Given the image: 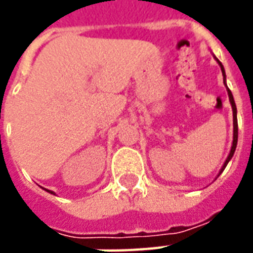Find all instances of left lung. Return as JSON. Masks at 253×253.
Returning a JSON list of instances; mask_svg holds the SVG:
<instances>
[{
	"instance_id": "left-lung-1",
	"label": "left lung",
	"mask_w": 253,
	"mask_h": 253,
	"mask_svg": "<svg viewBox=\"0 0 253 253\" xmlns=\"http://www.w3.org/2000/svg\"><path fill=\"white\" fill-rule=\"evenodd\" d=\"M217 62L219 63V66H221V70H222V74H223V78H225V70H223V66L222 63L219 62L217 59ZM223 83H225V80H223ZM226 89H228V94H229V100H230V104H232V110H233V145H232V149H230V153H229L228 159H226V161H225V164H223L222 169H221V172H222L223 169H225V167L228 165L229 160L233 157L234 154V150H236V146H237V137H239V126H237V108H236V103H234V99H233V94H232V92H230V89L226 86ZM219 172V173H221Z\"/></svg>"
}]
</instances>
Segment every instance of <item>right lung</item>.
Listing matches in <instances>:
<instances>
[{"mask_svg":"<svg viewBox=\"0 0 253 253\" xmlns=\"http://www.w3.org/2000/svg\"><path fill=\"white\" fill-rule=\"evenodd\" d=\"M48 192H51V191H48ZM51 194H54V192H51Z\"/></svg>","mask_w":253,"mask_h":253,"instance_id":"obj_1","label":"right lung"}]
</instances>
